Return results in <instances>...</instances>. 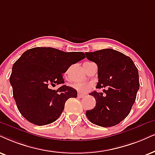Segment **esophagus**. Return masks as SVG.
<instances>
[{
  "label": "esophagus",
  "instance_id": "1",
  "mask_svg": "<svg viewBox=\"0 0 155 155\" xmlns=\"http://www.w3.org/2000/svg\"><path fill=\"white\" fill-rule=\"evenodd\" d=\"M84 94H81V93H79L78 94V97H79V98H82V97H84Z\"/></svg>",
  "mask_w": 155,
  "mask_h": 155
}]
</instances>
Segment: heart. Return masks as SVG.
Returning a JSON list of instances; mask_svg holds the SVG:
<instances>
[{
    "label": "heart",
    "mask_w": 155,
    "mask_h": 155,
    "mask_svg": "<svg viewBox=\"0 0 155 155\" xmlns=\"http://www.w3.org/2000/svg\"><path fill=\"white\" fill-rule=\"evenodd\" d=\"M71 87L76 89V91L81 92V93H86V92L89 91L91 89L92 85L91 84L88 83V82H74L72 84Z\"/></svg>",
    "instance_id": "heart-1"
}]
</instances>
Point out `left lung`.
<instances>
[{"mask_svg":"<svg viewBox=\"0 0 155 155\" xmlns=\"http://www.w3.org/2000/svg\"><path fill=\"white\" fill-rule=\"evenodd\" d=\"M87 59L97 64L99 82L93 91L96 107L86 111L87 118L98 126H115L130 114L140 89L137 68L133 61L111 48L87 52Z\"/></svg>","mask_w":155,"mask_h":155,"instance_id":"8db88e82","label":"left lung"}]
</instances>
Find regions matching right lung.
Listing matches in <instances>:
<instances>
[{"instance_id": "1", "label": "right lung", "mask_w": 155, "mask_h": 155, "mask_svg": "<svg viewBox=\"0 0 155 155\" xmlns=\"http://www.w3.org/2000/svg\"><path fill=\"white\" fill-rule=\"evenodd\" d=\"M83 52H64L51 47L27 50L13 64L10 83L18 109L29 122L38 126L57 119L66 100L77 97L74 88L63 85L62 74L85 58ZM61 87L57 90L50 87Z\"/></svg>"}]
</instances>
